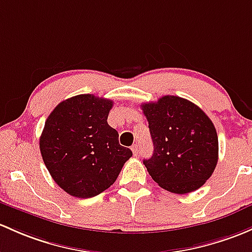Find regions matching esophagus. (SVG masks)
<instances>
[{
    "mask_svg": "<svg viewBox=\"0 0 252 252\" xmlns=\"http://www.w3.org/2000/svg\"><path fill=\"white\" fill-rule=\"evenodd\" d=\"M131 151H133L134 156H139V145L135 144L131 146Z\"/></svg>",
    "mask_w": 252,
    "mask_h": 252,
    "instance_id": "esophagus-1",
    "label": "esophagus"
}]
</instances>
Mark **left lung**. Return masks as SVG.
<instances>
[{
	"label": "left lung",
	"instance_id": "left-lung-1",
	"mask_svg": "<svg viewBox=\"0 0 252 252\" xmlns=\"http://www.w3.org/2000/svg\"><path fill=\"white\" fill-rule=\"evenodd\" d=\"M141 107L153 142L152 157L144 159L148 174L171 193L200 189L219 159V139L211 119L197 105L174 95Z\"/></svg>",
	"mask_w": 252,
	"mask_h": 252
}]
</instances>
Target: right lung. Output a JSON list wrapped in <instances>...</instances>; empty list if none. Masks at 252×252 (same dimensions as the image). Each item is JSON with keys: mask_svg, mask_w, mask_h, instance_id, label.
<instances>
[{"mask_svg": "<svg viewBox=\"0 0 252 252\" xmlns=\"http://www.w3.org/2000/svg\"><path fill=\"white\" fill-rule=\"evenodd\" d=\"M112 100L93 94L66 99L53 110L39 137L42 158L58 186L77 198H92L117 180L133 156L108 126Z\"/></svg>", "mask_w": 252, "mask_h": 252, "instance_id": "obj_1", "label": "right lung"}]
</instances>
